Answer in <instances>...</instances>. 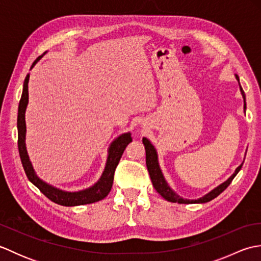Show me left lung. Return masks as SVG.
Returning <instances> with one entry per match:
<instances>
[{"mask_svg": "<svg viewBox=\"0 0 261 261\" xmlns=\"http://www.w3.org/2000/svg\"><path fill=\"white\" fill-rule=\"evenodd\" d=\"M236 79L238 80V82H239V77H238V75H236ZM239 86H240V91H241L242 97H243V102H245V105H243V110H245V112H246V109H247L246 95H245V92H243L242 87L240 85V82H239ZM142 142H143V145H145V149H146L147 168H148V171H149V175H150V179L152 181V185L154 187V190H156L165 199H167V201L173 202V203L195 204V203H206V202L212 201L213 198H215L216 196H219L220 194L222 193L225 190V188L231 184V181L233 180V178L237 176V174L239 173L241 167H242V165H240L239 167L236 169L233 175H232L228 180H225L224 182H222V184L219 185L216 188H214L213 191H211L208 194H206V195H204L203 197L198 198V199H186V198L180 197L179 195H177V194L168 186L167 181L165 180L164 175L162 173V170H160L159 164H158L157 151H156V149H154V147L151 145V142L149 141L147 138H143Z\"/></svg>", "mask_w": 261, "mask_h": 261, "instance_id": "left-lung-1", "label": "left lung"}]
</instances>
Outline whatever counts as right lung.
Wrapping results in <instances>:
<instances>
[{"label":"right lung","mask_w":261,"mask_h":261,"mask_svg":"<svg viewBox=\"0 0 261 261\" xmlns=\"http://www.w3.org/2000/svg\"><path fill=\"white\" fill-rule=\"evenodd\" d=\"M41 57L42 56H39L35 62H33L31 68L37 64L38 60H40ZM29 77L30 75L28 74L24 80L23 91H22V95L19 103V110H18V147H19L21 163L24 168L28 179H29L33 185L37 186L43 195L47 196L50 201L57 203L59 205H63V206H76V205L91 204V203L101 201V199H103L104 197H107L109 195L111 188H112L115 168L120 162L122 154H123L124 149L132 141L131 134L130 132H127V134L121 135L120 137L116 138L112 143H111V146L109 148L107 166H105V169L103 171L101 178H99V180L94 186L80 192H65V191L59 190V188H56L47 184V182L41 180L36 175L25 149V118L24 116H25L28 99H29V93H28V83H29Z\"/></svg>","instance_id":"1"}]
</instances>
